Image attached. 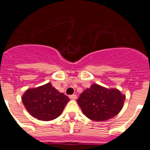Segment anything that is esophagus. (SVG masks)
<instances>
[{
  "label": "esophagus",
  "instance_id": "esophagus-1",
  "mask_svg": "<svg viewBox=\"0 0 150 150\" xmlns=\"http://www.w3.org/2000/svg\"><path fill=\"white\" fill-rule=\"evenodd\" d=\"M70 98H71V100H76V95H70Z\"/></svg>",
  "mask_w": 150,
  "mask_h": 150
}]
</instances>
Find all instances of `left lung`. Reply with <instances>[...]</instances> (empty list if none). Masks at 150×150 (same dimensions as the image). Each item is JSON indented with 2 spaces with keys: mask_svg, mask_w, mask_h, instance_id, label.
I'll list each match as a JSON object with an SVG mask.
<instances>
[{
  "mask_svg": "<svg viewBox=\"0 0 150 150\" xmlns=\"http://www.w3.org/2000/svg\"><path fill=\"white\" fill-rule=\"evenodd\" d=\"M125 95L117 88L92 84L79 95L77 103L83 114L95 121L112 119L122 109Z\"/></svg>",
  "mask_w": 150,
  "mask_h": 150,
  "instance_id": "obj_1",
  "label": "left lung"
}]
</instances>
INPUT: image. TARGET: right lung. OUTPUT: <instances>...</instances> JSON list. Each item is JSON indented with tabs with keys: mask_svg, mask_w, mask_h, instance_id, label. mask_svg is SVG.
Instances as JSON below:
<instances>
[{
	"mask_svg": "<svg viewBox=\"0 0 150 150\" xmlns=\"http://www.w3.org/2000/svg\"><path fill=\"white\" fill-rule=\"evenodd\" d=\"M22 100L33 117L41 121H51L62 114L70 99L48 83L26 90Z\"/></svg>",
	"mask_w": 150,
	"mask_h": 150,
	"instance_id": "1",
	"label": "right lung"
}]
</instances>
